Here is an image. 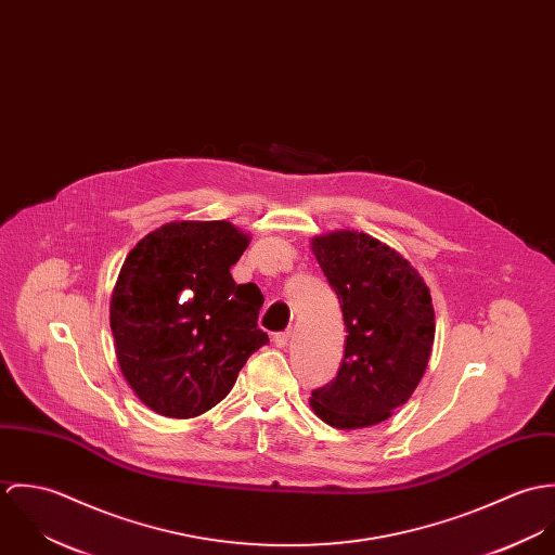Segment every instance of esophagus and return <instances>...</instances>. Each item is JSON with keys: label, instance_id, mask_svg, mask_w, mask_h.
Masks as SVG:
<instances>
[{"label": "esophagus", "instance_id": "1", "mask_svg": "<svg viewBox=\"0 0 555 555\" xmlns=\"http://www.w3.org/2000/svg\"><path fill=\"white\" fill-rule=\"evenodd\" d=\"M288 339H291V331H280V333L273 335V344H275L278 348H286V346H288Z\"/></svg>", "mask_w": 555, "mask_h": 555}]
</instances>
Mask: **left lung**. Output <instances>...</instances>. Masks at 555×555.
<instances>
[{
  "mask_svg": "<svg viewBox=\"0 0 555 555\" xmlns=\"http://www.w3.org/2000/svg\"><path fill=\"white\" fill-rule=\"evenodd\" d=\"M312 251L348 333L339 372L312 391V410L337 429L378 425L425 374L436 333L429 288L399 251L367 233H326L312 238Z\"/></svg>",
  "mask_w": 555,
  "mask_h": 555,
  "instance_id": "left-lung-1",
  "label": "left lung"
}]
</instances>
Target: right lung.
<instances>
[{"label": "right lung", "instance_id": "obj_1", "mask_svg": "<svg viewBox=\"0 0 555 555\" xmlns=\"http://www.w3.org/2000/svg\"><path fill=\"white\" fill-rule=\"evenodd\" d=\"M247 245L231 222L185 220L159 227L128 254L111 297L117 363L162 416L211 410L269 341L258 328V286L231 275Z\"/></svg>", "mask_w": 555, "mask_h": 555}]
</instances>
